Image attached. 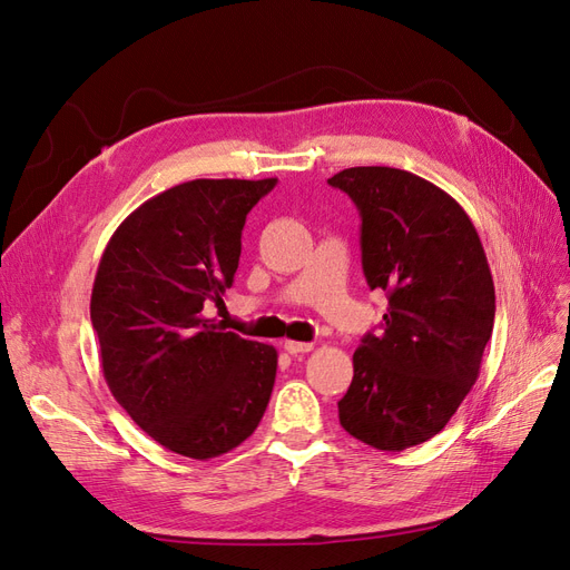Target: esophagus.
<instances>
[{"label":"esophagus","instance_id":"esophagus-1","mask_svg":"<svg viewBox=\"0 0 570 570\" xmlns=\"http://www.w3.org/2000/svg\"><path fill=\"white\" fill-rule=\"evenodd\" d=\"M283 350H285L287 354H306V352H312V350H314V344H312V342L285 340V342H283Z\"/></svg>","mask_w":570,"mask_h":570}]
</instances>
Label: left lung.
Here are the masks:
<instances>
[{
  "label": "left lung",
  "instance_id": "8db88e82",
  "mask_svg": "<svg viewBox=\"0 0 570 570\" xmlns=\"http://www.w3.org/2000/svg\"><path fill=\"white\" fill-rule=\"evenodd\" d=\"M327 183L356 204L364 275L387 292L383 333L354 352L340 423L402 452L438 435L478 381L494 325L488 256L461 204L421 176L354 166Z\"/></svg>",
  "mask_w": 570,
  "mask_h": 570
}]
</instances>
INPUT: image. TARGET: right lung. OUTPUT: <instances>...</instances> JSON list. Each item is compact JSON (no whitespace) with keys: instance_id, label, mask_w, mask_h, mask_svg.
Wrapping results in <instances>:
<instances>
[{"instance_id":"1","label":"right lung","mask_w":570,"mask_h":570,"mask_svg":"<svg viewBox=\"0 0 570 570\" xmlns=\"http://www.w3.org/2000/svg\"><path fill=\"white\" fill-rule=\"evenodd\" d=\"M278 178L189 180L120 223L95 275L90 318L116 402L166 450L214 459L268 406L278 352L204 316L233 285L252 206Z\"/></svg>"}]
</instances>
